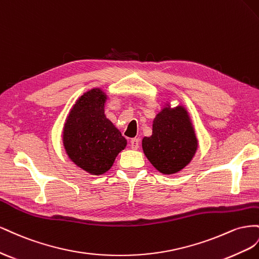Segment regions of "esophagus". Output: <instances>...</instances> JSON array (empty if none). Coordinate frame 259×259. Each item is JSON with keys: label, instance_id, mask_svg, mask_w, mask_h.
<instances>
[{"label": "esophagus", "instance_id": "esophagus-1", "mask_svg": "<svg viewBox=\"0 0 259 259\" xmlns=\"http://www.w3.org/2000/svg\"><path fill=\"white\" fill-rule=\"evenodd\" d=\"M139 145H140V140H139L138 138L131 139V141H130V146H131V149L138 150V149H139Z\"/></svg>", "mask_w": 259, "mask_h": 259}]
</instances>
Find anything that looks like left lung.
<instances>
[{"label": "left lung", "instance_id": "left-lung-1", "mask_svg": "<svg viewBox=\"0 0 259 259\" xmlns=\"http://www.w3.org/2000/svg\"><path fill=\"white\" fill-rule=\"evenodd\" d=\"M145 156L158 171H180L193 158L197 140L186 108L165 107L153 121V134L142 140Z\"/></svg>", "mask_w": 259, "mask_h": 259}]
</instances>
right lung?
<instances>
[{"label":"right lung","instance_id":"1","mask_svg":"<svg viewBox=\"0 0 259 259\" xmlns=\"http://www.w3.org/2000/svg\"><path fill=\"white\" fill-rule=\"evenodd\" d=\"M105 101L100 89L84 93L71 108L64 127L63 142L69 158L92 175L109 170L127 145V140L104 115Z\"/></svg>","mask_w":259,"mask_h":259}]
</instances>
